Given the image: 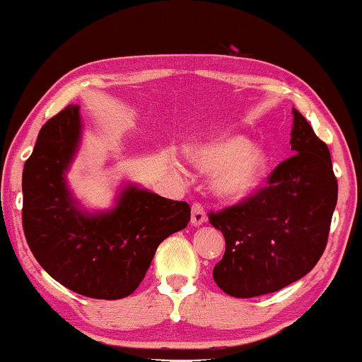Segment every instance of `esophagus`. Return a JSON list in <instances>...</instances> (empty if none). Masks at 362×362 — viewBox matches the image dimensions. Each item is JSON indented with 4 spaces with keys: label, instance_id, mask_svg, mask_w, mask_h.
<instances>
[{
    "label": "esophagus",
    "instance_id": "esophagus-1",
    "mask_svg": "<svg viewBox=\"0 0 362 362\" xmlns=\"http://www.w3.org/2000/svg\"><path fill=\"white\" fill-rule=\"evenodd\" d=\"M192 221L194 226H199V224H202L206 221V211H204V206L199 204V202H194L192 204Z\"/></svg>",
    "mask_w": 362,
    "mask_h": 362
}]
</instances>
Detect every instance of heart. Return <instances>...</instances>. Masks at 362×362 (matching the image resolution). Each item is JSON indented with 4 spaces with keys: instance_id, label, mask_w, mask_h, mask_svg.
Returning <instances> with one entry per match:
<instances>
[{
    "instance_id": "b5f03b06",
    "label": "heart",
    "mask_w": 362,
    "mask_h": 362,
    "mask_svg": "<svg viewBox=\"0 0 362 362\" xmlns=\"http://www.w3.org/2000/svg\"><path fill=\"white\" fill-rule=\"evenodd\" d=\"M192 160L206 172L219 170L216 175V192L226 199H238L250 194L267 172V156L243 136L216 139L192 149Z\"/></svg>"
}]
</instances>
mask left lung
Returning <instances> with one entry per match:
<instances>
[{
    "label": "left lung",
    "mask_w": 362,
    "mask_h": 362,
    "mask_svg": "<svg viewBox=\"0 0 362 362\" xmlns=\"http://www.w3.org/2000/svg\"><path fill=\"white\" fill-rule=\"evenodd\" d=\"M288 160L267 185L238 204L211 211L209 223L226 242L213 277L224 293L253 298L301 279L327 247L337 204V178L327 144L296 109Z\"/></svg>",
    "instance_id": "left-lung-1"
}]
</instances>
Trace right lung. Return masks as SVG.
I'll list each match as a JSON object with an SVG mask.
<instances>
[{
  "label": "right lung",
  "mask_w": 362,
  "mask_h": 362,
  "mask_svg": "<svg viewBox=\"0 0 362 362\" xmlns=\"http://www.w3.org/2000/svg\"><path fill=\"white\" fill-rule=\"evenodd\" d=\"M80 132L78 105L40 129L23 167V233L37 262L64 288L120 300L144 279L158 245L189 224L190 206L129 185L110 213H81L64 180Z\"/></svg>",
  "instance_id": "right-lung-1"
}]
</instances>
